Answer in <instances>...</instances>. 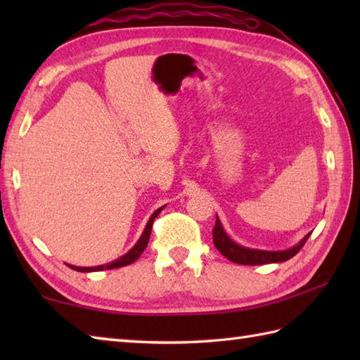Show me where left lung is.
<instances>
[{
  "instance_id": "1",
  "label": "left lung",
  "mask_w": 360,
  "mask_h": 360,
  "mask_svg": "<svg viewBox=\"0 0 360 360\" xmlns=\"http://www.w3.org/2000/svg\"><path fill=\"white\" fill-rule=\"evenodd\" d=\"M309 235H304L302 241H298L295 246L285 249V250H262V249H252L241 246V244L235 243L231 236H229L224 231L223 224H221L219 218L217 217V224L213 227V244L215 248L223 254L227 259H231L233 263L238 264H248V266H255V264H269V263H283L288 262L289 258H292L298 250H300Z\"/></svg>"
}]
</instances>
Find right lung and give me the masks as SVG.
I'll use <instances>...</instances> for the list:
<instances>
[{"mask_svg":"<svg viewBox=\"0 0 360 360\" xmlns=\"http://www.w3.org/2000/svg\"><path fill=\"white\" fill-rule=\"evenodd\" d=\"M165 205H162V207H159L158 210L153 212V215L150 217L147 226H145L143 232L141 235V238L137 240V243L134 244V246L129 249L125 255L119 257L117 259H114V262L108 263V264H101V266H91V267H80V266H72V264H68L71 267V269L74 271H79V272H98V271H105V269H116V267H124V266H128L134 263L137 258L141 257L142 252L145 250V248H147L148 244V240H150V233H151V227H153V223H155V218L159 215L160 212L164 210Z\"/></svg>","mask_w":360,"mask_h":360,"instance_id":"1","label":"right lung"}]
</instances>
